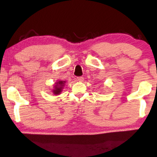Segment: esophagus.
I'll return each instance as SVG.
<instances>
[{"label":"esophagus","instance_id":"esophagus-1","mask_svg":"<svg viewBox=\"0 0 157 157\" xmlns=\"http://www.w3.org/2000/svg\"><path fill=\"white\" fill-rule=\"evenodd\" d=\"M83 80H84V78L82 77H77V80H78L79 82H82V81H83Z\"/></svg>","mask_w":157,"mask_h":157}]
</instances>
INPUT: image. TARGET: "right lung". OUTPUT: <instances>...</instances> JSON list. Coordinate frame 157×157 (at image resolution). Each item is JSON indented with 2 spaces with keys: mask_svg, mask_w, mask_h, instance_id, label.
<instances>
[{
  "mask_svg": "<svg viewBox=\"0 0 157 157\" xmlns=\"http://www.w3.org/2000/svg\"><path fill=\"white\" fill-rule=\"evenodd\" d=\"M65 83H66V81H63V80L57 81V82L54 84V88H53V90L52 91V92L55 95H56V96L60 94L61 92H62L63 89V87L65 86Z\"/></svg>",
  "mask_w": 157,
  "mask_h": 157,
  "instance_id": "obj_1",
  "label": "right lung"
}]
</instances>
